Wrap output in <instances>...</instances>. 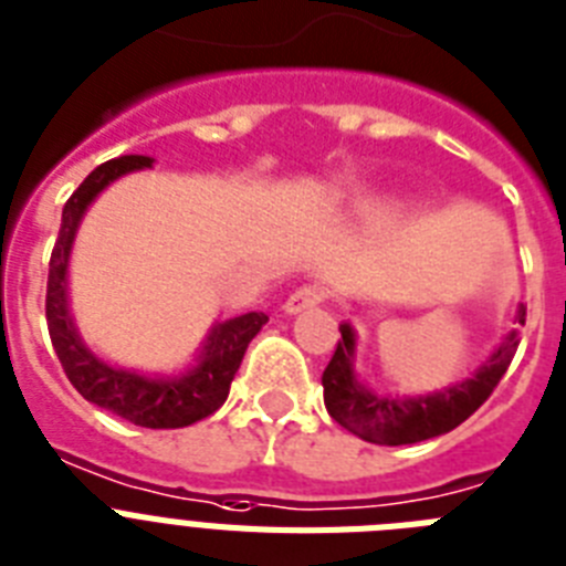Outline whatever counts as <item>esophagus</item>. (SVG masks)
Wrapping results in <instances>:
<instances>
[{"label":"esophagus","mask_w":566,"mask_h":566,"mask_svg":"<svg viewBox=\"0 0 566 566\" xmlns=\"http://www.w3.org/2000/svg\"><path fill=\"white\" fill-rule=\"evenodd\" d=\"M327 298V291L322 284H302L298 291L291 293V298L284 302V311L287 313H302L311 311V307H319Z\"/></svg>","instance_id":"1"}]
</instances>
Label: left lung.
I'll return each instance as SVG.
<instances>
[{
  "instance_id": "1",
  "label": "left lung",
  "mask_w": 566,
  "mask_h": 566,
  "mask_svg": "<svg viewBox=\"0 0 566 566\" xmlns=\"http://www.w3.org/2000/svg\"><path fill=\"white\" fill-rule=\"evenodd\" d=\"M526 307L517 311V325H524ZM342 339L336 342V350L322 374V388H325V408L339 426L354 431L368 443L379 446H408L429 440V437L446 434L458 429L460 422L489 400L501 377L510 368L512 356L517 350V331H510L506 339L497 345V350L478 368L469 379L454 382L452 388L426 394V397H377L374 391L356 379L354 350L356 336L354 327L345 322L339 325Z\"/></svg>"
}]
</instances>
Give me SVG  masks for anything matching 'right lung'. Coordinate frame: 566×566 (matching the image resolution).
Returning <instances> with one entry per match:
<instances>
[{"instance_id": "right-lung-1", "label": "right lung", "mask_w": 566, "mask_h": 566, "mask_svg": "<svg viewBox=\"0 0 566 566\" xmlns=\"http://www.w3.org/2000/svg\"><path fill=\"white\" fill-rule=\"evenodd\" d=\"M155 160L146 155H123V158L99 164L88 178L74 189L63 207V224L56 235L54 253L49 264V293H45V319H49L51 345L71 386L94 406L106 408L123 420L144 426V429H184L210 417L224 406L230 382L239 371L244 350L261 325L268 322L264 313H244L212 327L203 342L198 365L180 377H146L103 363L99 356L85 348L77 327L69 313V255L77 227L88 203L120 175L146 169Z\"/></svg>"}]
</instances>
